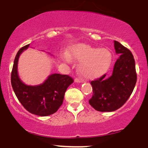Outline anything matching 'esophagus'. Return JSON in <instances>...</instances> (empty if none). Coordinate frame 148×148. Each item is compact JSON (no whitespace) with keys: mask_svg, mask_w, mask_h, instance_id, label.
Here are the masks:
<instances>
[{"mask_svg":"<svg viewBox=\"0 0 148 148\" xmlns=\"http://www.w3.org/2000/svg\"><path fill=\"white\" fill-rule=\"evenodd\" d=\"M75 82L80 83V82H82V80H81L80 79H78V78H75Z\"/></svg>","mask_w":148,"mask_h":148,"instance_id":"obj_1","label":"esophagus"}]
</instances>
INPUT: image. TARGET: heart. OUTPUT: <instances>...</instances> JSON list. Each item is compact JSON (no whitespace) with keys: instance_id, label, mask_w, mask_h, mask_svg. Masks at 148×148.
<instances>
[{"instance_id":"1","label":"heart","mask_w":148,"mask_h":148,"mask_svg":"<svg viewBox=\"0 0 148 148\" xmlns=\"http://www.w3.org/2000/svg\"><path fill=\"white\" fill-rule=\"evenodd\" d=\"M73 60L79 61L77 71L82 77L86 79H95L105 74L112 62V53L105 48H95L85 43H78L71 48L67 62Z\"/></svg>"}]
</instances>
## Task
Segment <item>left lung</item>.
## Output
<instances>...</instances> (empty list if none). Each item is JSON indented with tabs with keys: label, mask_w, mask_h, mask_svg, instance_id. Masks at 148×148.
<instances>
[{
	"label": "left lung",
	"mask_w": 148,
	"mask_h": 148,
	"mask_svg": "<svg viewBox=\"0 0 148 148\" xmlns=\"http://www.w3.org/2000/svg\"><path fill=\"white\" fill-rule=\"evenodd\" d=\"M114 48L120 57L114 64L112 75L107 78L104 75L91 82L93 95L88 102L99 112H114L122 107L136 85L137 75L132 53L116 41Z\"/></svg>",
	"instance_id": "8db88e82"
}]
</instances>
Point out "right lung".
Instances as JSON below:
<instances>
[{
    "label": "right lung",
    "mask_w": 148,
    "mask_h": 148,
    "mask_svg": "<svg viewBox=\"0 0 148 148\" xmlns=\"http://www.w3.org/2000/svg\"><path fill=\"white\" fill-rule=\"evenodd\" d=\"M29 45L22 47L16 55L11 73L12 86L19 102L29 113L40 116L51 115L62 105L65 92L73 79L68 75L55 73L41 84H24L18 77L17 66L19 56Z\"/></svg>",
    "instance_id": "add662e5"
}]
</instances>
